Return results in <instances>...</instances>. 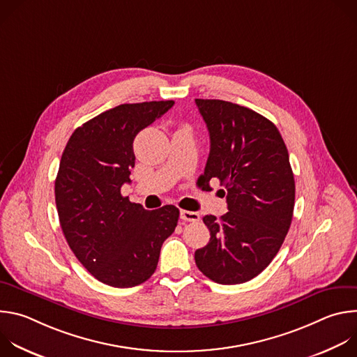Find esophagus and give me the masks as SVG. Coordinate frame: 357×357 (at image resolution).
Here are the masks:
<instances>
[{"mask_svg":"<svg viewBox=\"0 0 357 357\" xmlns=\"http://www.w3.org/2000/svg\"><path fill=\"white\" fill-rule=\"evenodd\" d=\"M181 219L183 222H199L200 215L197 212H189V211H181Z\"/></svg>","mask_w":357,"mask_h":357,"instance_id":"esophagus-1","label":"esophagus"}]
</instances>
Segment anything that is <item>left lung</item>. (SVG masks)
I'll list each match as a JSON object with an SVG mask.
<instances>
[{
    "instance_id": "8db88e82",
    "label": "left lung",
    "mask_w": 357,
    "mask_h": 357,
    "mask_svg": "<svg viewBox=\"0 0 357 357\" xmlns=\"http://www.w3.org/2000/svg\"><path fill=\"white\" fill-rule=\"evenodd\" d=\"M195 103L211 137L199 179L206 189L219 179L229 209L219 219L203 218L211 240L195 251V261L218 284H241L268 267L289 230L295 181L288 149L278 128L256 112L225 100Z\"/></svg>"
}]
</instances>
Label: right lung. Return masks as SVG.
Here are the masks:
<instances>
[{
    "mask_svg": "<svg viewBox=\"0 0 357 357\" xmlns=\"http://www.w3.org/2000/svg\"><path fill=\"white\" fill-rule=\"evenodd\" d=\"M175 101L120 105L76 128L62 154L55 200L65 238L83 267L116 288L154 274L162 243L174 233L179 209L145 211L121 195L135 164V135Z\"/></svg>",
    "mask_w": 357,
    "mask_h": 357,
    "instance_id": "obj_1",
    "label": "right lung"
}]
</instances>
